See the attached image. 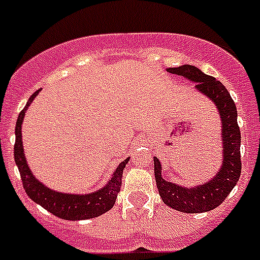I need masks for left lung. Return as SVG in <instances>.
<instances>
[{
  "mask_svg": "<svg viewBox=\"0 0 260 260\" xmlns=\"http://www.w3.org/2000/svg\"><path fill=\"white\" fill-rule=\"evenodd\" d=\"M172 74L181 75L197 83V88L216 104L222 121V167L213 180L197 187H181L161 177V165L153 158L158 194L165 204L186 213L207 212L225 201L241 176V132L237 123V108L228 89L220 80L204 74L191 65L168 69Z\"/></svg>",
  "mask_w": 260,
  "mask_h": 260,
  "instance_id": "8db88e82",
  "label": "left lung"
}]
</instances>
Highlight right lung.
Segmentation results:
<instances>
[{
    "label": "right lung",
    "mask_w": 260,
    "mask_h": 260,
    "mask_svg": "<svg viewBox=\"0 0 260 260\" xmlns=\"http://www.w3.org/2000/svg\"><path fill=\"white\" fill-rule=\"evenodd\" d=\"M39 91H36L34 95L29 98L26 107L23 108L19 113L15 125V144H14V158L15 164L19 169L20 178H22L24 191L29 198L41 207L49 211L57 217L65 220H87L98 217L103 213L108 212L113 207L116 202L117 195L121 190V183H122V172L125 165L127 164L128 157L125 158L118 168L114 172L112 180L104 186L102 190H98L96 192L87 195H74V194H63V192L54 191V190L48 189L47 186L39 182L34 174L29 171L28 165L26 162V157L23 153L22 146V122L24 112L31 104L32 100L35 99Z\"/></svg>",
    "instance_id": "1"
}]
</instances>
